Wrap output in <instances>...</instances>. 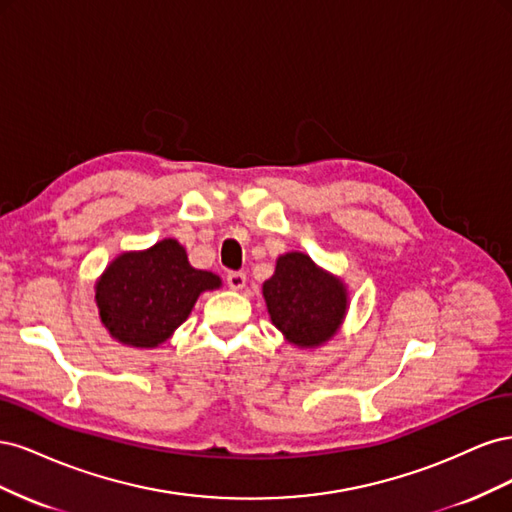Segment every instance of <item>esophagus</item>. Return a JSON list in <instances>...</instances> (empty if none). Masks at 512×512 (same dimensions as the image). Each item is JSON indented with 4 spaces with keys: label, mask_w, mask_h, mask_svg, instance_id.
<instances>
[{
    "label": "esophagus",
    "mask_w": 512,
    "mask_h": 512,
    "mask_svg": "<svg viewBox=\"0 0 512 512\" xmlns=\"http://www.w3.org/2000/svg\"><path fill=\"white\" fill-rule=\"evenodd\" d=\"M245 282H247V277H245V273H241V271H232V273L226 275V284H228L232 290L245 288Z\"/></svg>",
    "instance_id": "obj_1"
}]
</instances>
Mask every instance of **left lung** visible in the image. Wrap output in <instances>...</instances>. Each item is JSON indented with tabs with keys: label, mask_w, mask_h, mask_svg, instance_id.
<instances>
[{
	"label": "left lung",
	"mask_w": 512,
	"mask_h": 512,
	"mask_svg": "<svg viewBox=\"0 0 512 512\" xmlns=\"http://www.w3.org/2000/svg\"><path fill=\"white\" fill-rule=\"evenodd\" d=\"M262 297L275 329L301 350L331 342L342 331L350 305L342 277L324 271L303 252L277 258L275 275L262 284Z\"/></svg>",
	"instance_id": "8db88e82"
}]
</instances>
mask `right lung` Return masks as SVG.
I'll return each instance as SVG.
<instances>
[{
	"label": "right lung",
	"mask_w": 512,
	"mask_h": 512,
	"mask_svg": "<svg viewBox=\"0 0 512 512\" xmlns=\"http://www.w3.org/2000/svg\"><path fill=\"white\" fill-rule=\"evenodd\" d=\"M222 288V277L194 269L177 239H162L147 250L121 252L96 280L102 327L115 342L151 350L170 339L207 290Z\"/></svg>",
	"instance_id": "add662e5"
}]
</instances>
